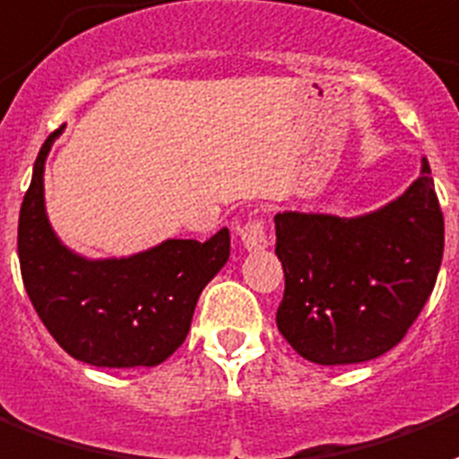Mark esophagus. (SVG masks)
I'll return each mask as SVG.
<instances>
[{"label": "esophagus", "instance_id": "1", "mask_svg": "<svg viewBox=\"0 0 459 459\" xmlns=\"http://www.w3.org/2000/svg\"><path fill=\"white\" fill-rule=\"evenodd\" d=\"M242 244L247 251H261L268 247L266 227L261 220H251L249 225L242 230Z\"/></svg>", "mask_w": 459, "mask_h": 459}]
</instances>
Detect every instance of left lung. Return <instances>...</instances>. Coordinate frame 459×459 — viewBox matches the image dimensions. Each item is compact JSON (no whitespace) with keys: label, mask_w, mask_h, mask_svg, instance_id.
Instances as JSON below:
<instances>
[{"label":"left lung","mask_w":459,"mask_h":459,"mask_svg":"<svg viewBox=\"0 0 459 459\" xmlns=\"http://www.w3.org/2000/svg\"><path fill=\"white\" fill-rule=\"evenodd\" d=\"M443 234L426 157L421 177L377 210L278 212L275 254L285 273L278 332L309 363L380 358L404 339L433 292Z\"/></svg>","instance_id":"1"}]
</instances>
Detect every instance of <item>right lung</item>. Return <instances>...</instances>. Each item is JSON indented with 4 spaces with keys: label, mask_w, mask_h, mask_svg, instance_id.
Segmentation results:
<instances>
[{
    "label": "right lung",
    "mask_w": 459,
    "mask_h": 459,
    "mask_svg": "<svg viewBox=\"0 0 459 459\" xmlns=\"http://www.w3.org/2000/svg\"><path fill=\"white\" fill-rule=\"evenodd\" d=\"M38 152L19 215L21 278L40 322L72 358L96 368H154L186 341L203 288L230 258V232L208 242L164 239L130 256L89 258L55 234Z\"/></svg>",
    "instance_id": "1"
}]
</instances>
